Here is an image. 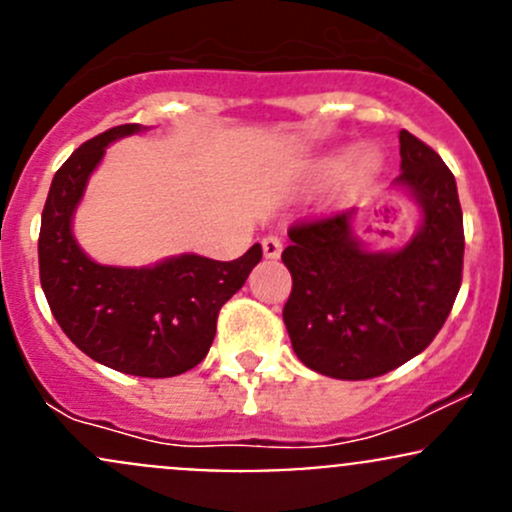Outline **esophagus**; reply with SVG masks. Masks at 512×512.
Returning a JSON list of instances; mask_svg holds the SVG:
<instances>
[{
  "label": "esophagus",
  "instance_id": "1",
  "mask_svg": "<svg viewBox=\"0 0 512 512\" xmlns=\"http://www.w3.org/2000/svg\"><path fill=\"white\" fill-rule=\"evenodd\" d=\"M262 252H265L267 260H277L282 255V240L277 235L262 237Z\"/></svg>",
  "mask_w": 512,
  "mask_h": 512
}]
</instances>
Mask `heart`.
<instances>
[{
  "instance_id": "heart-1",
  "label": "heart",
  "mask_w": 512,
  "mask_h": 512,
  "mask_svg": "<svg viewBox=\"0 0 512 512\" xmlns=\"http://www.w3.org/2000/svg\"><path fill=\"white\" fill-rule=\"evenodd\" d=\"M339 165H342L339 158H327L322 163V170L324 173H334V170H339ZM376 168H379V160H376L374 153H361V156L349 165L347 178L352 180V183H366V180L376 173Z\"/></svg>"
}]
</instances>
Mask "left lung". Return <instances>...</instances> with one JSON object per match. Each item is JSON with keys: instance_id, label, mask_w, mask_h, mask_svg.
Segmentation results:
<instances>
[{"instance_id": "8db88e82", "label": "left lung", "mask_w": 512, "mask_h": 512, "mask_svg": "<svg viewBox=\"0 0 512 512\" xmlns=\"http://www.w3.org/2000/svg\"><path fill=\"white\" fill-rule=\"evenodd\" d=\"M401 175L421 225L401 250H371L354 210L289 227L282 262L292 292L282 309L304 366L344 381L374 379L421 354L451 314L463 277V213L441 156L399 133Z\"/></svg>"}]
</instances>
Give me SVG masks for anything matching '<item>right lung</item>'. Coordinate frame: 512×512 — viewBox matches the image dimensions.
<instances>
[{
  "mask_svg": "<svg viewBox=\"0 0 512 512\" xmlns=\"http://www.w3.org/2000/svg\"><path fill=\"white\" fill-rule=\"evenodd\" d=\"M138 131L141 123L108 128L56 170L41 213L39 277L51 314L81 352L123 374L165 379L205 359L220 307L245 285L262 247L232 262L178 255L153 267H111L91 260L71 218L108 143Z\"/></svg>",
  "mask_w": 512,
  "mask_h": 512,
  "instance_id": "1",
  "label": "right lung"
}]
</instances>
